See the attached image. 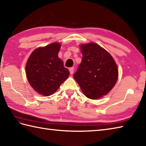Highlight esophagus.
Masks as SVG:
<instances>
[{
	"instance_id": "1",
	"label": "esophagus",
	"mask_w": 146,
	"mask_h": 146,
	"mask_svg": "<svg viewBox=\"0 0 146 146\" xmlns=\"http://www.w3.org/2000/svg\"><path fill=\"white\" fill-rule=\"evenodd\" d=\"M69 71H70V73L71 75H73V73H74V68H70L69 69Z\"/></svg>"
}]
</instances>
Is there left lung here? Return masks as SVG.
Returning a JSON list of instances; mask_svg holds the SVG:
<instances>
[{
  "label": "left lung",
  "mask_w": 146,
  "mask_h": 146,
  "mask_svg": "<svg viewBox=\"0 0 146 146\" xmlns=\"http://www.w3.org/2000/svg\"><path fill=\"white\" fill-rule=\"evenodd\" d=\"M83 58L73 77L87 98H102L115 86L118 67L111 54L96 43L80 45Z\"/></svg>",
  "instance_id": "obj_1"
}]
</instances>
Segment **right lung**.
<instances>
[{
  "label": "right lung",
  "instance_id": "right-lung-1",
  "mask_svg": "<svg viewBox=\"0 0 146 146\" xmlns=\"http://www.w3.org/2000/svg\"><path fill=\"white\" fill-rule=\"evenodd\" d=\"M59 43H52L33 50L26 64L29 84L37 93L50 96L68 78L70 72L59 58Z\"/></svg>",
  "mask_w": 146,
  "mask_h": 146
}]
</instances>
